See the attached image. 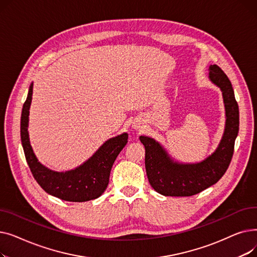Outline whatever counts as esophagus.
Wrapping results in <instances>:
<instances>
[{"label":"esophagus","instance_id":"esophagus-1","mask_svg":"<svg viewBox=\"0 0 257 257\" xmlns=\"http://www.w3.org/2000/svg\"><path fill=\"white\" fill-rule=\"evenodd\" d=\"M134 128H136V129H139V128H140V126H138L137 124H134Z\"/></svg>","mask_w":257,"mask_h":257}]
</instances>
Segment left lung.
Wrapping results in <instances>:
<instances>
[{"mask_svg": "<svg viewBox=\"0 0 257 257\" xmlns=\"http://www.w3.org/2000/svg\"><path fill=\"white\" fill-rule=\"evenodd\" d=\"M208 71L211 83L222 91L226 116L223 137L214 152L199 163H179L154 139L140 137L146 150L145 166L148 179L160 195L188 197L199 194L217 183L231 161L239 126L238 105L226 74L217 64L209 65Z\"/></svg>", "mask_w": 257, "mask_h": 257, "instance_id": "left-lung-1", "label": "left lung"}]
</instances>
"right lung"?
Returning <instances> with one entry per match:
<instances>
[{"label":"right lung","instance_id":"add662e5","mask_svg":"<svg viewBox=\"0 0 257 257\" xmlns=\"http://www.w3.org/2000/svg\"><path fill=\"white\" fill-rule=\"evenodd\" d=\"M33 83L24 103L21 116V140L26 160L37 183L48 194L70 202H85L99 198L109 182L110 171L119 152L128 143L124 132L107 140L99 149L79 167L65 171H53L38 161L29 139V113L32 102Z\"/></svg>","mask_w":257,"mask_h":257}]
</instances>
